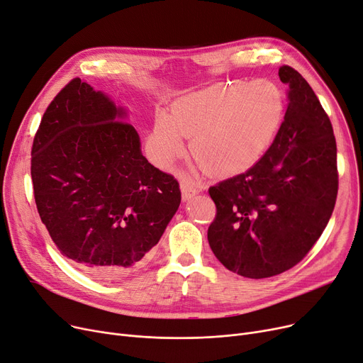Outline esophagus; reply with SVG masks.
<instances>
[{
	"instance_id": "obj_1",
	"label": "esophagus",
	"mask_w": 363,
	"mask_h": 363,
	"mask_svg": "<svg viewBox=\"0 0 363 363\" xmlns=\"http://www.w3.org/2000/svg\"><path fill=\"white\" fill-rule=\"evenodd\" d=\"M181 193H182V200H190L191 197H194L196 194H199L200 190H199V188L193 186L191 184L182 182V184H181Z\"/></svg>"
}]
</instances>
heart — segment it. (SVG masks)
Returning <instances> with one entry per match:
<instances>
[{"mask_svg":"<svg viewBox=\"0 0 363 363\" xmlns=\"http://www.w3.org/2000/svg\"><path fill=\"white\" fill-rule=\"evenodd\" d=\"M285 113V94L265 78L215 84L177 99L170 114H157L148 150L157 164L169 167L184 152V138H191V154L204 169L235 175L273 145Z\"/></svg>","mask_w":363,"mask_h":363,"instance_id":"1","label":"heart"}]
</instances>
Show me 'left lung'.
Masks as SVG:
<instances>
[{
  "label": "left lung",
  "instance_id": "left-lung-1",
  "mask_svg": "<svg viewBox=\"0 0 363 363\" xmlns=\"http://www.w3.org/2000/svg\"><path fill=\"white\" fill-rule=\"evenodd\" d=\"M288 108L273 145L245 173L209 188L216 215L208 230L225 269L264 279L292 269L318 242L338 193L333 124L294 68H279Z\"/></svg>",
  "mask_w": 363,
  "mask_h": 363
}]
</instances>
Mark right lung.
<instances>
[{
  "instance_id": "obj_1",
  "label": "right lung",
  "mask_w": 363,
  "mask_h": 363,
  "mask_svg": "<svg viewBox=\"0 0 363 363\" xmlns=\"http://www.w3.org/2000/svg\"><path fill=\"white\" fill-rule=\"evenodd\" d=\"M124 117L74 78L47 106L30 151L43 224L62 255L102 279L143 264L181 203L178 181L148 163Z\"/></svg>"
}]
</instances>
